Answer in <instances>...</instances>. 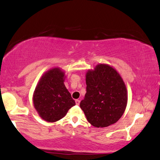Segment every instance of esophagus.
<instances>
[{
    "instance_id": "esophagus-1",
    "label": "esophagus",
    "mask_w": 160,
    "mask_h": 160,
    "mask_svg": "<svg viewBox=\"0 0 160 160\" xmlns=\"http://www.w3.org/2000/svg\"><path fill=\"white\" fill-rule=\"evenodd\" d=\"M75 102H76V104H77V105H79V104H80V100L76 99V100H75Z\"/></svg>"
}]
</instances>
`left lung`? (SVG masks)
Instances as JSON below:
<instances>
[{
	"label": "left lung",
	"instance_id": "8db88e82",
	"mask_svg": "<svg viewBox=\"0 0 160 160\" xmlns=\"http://www.w3.org/2000/svg\"><path fill=\"white\" fill-rule=\"evenodd\" d=\"M87 93L80 103L87 121L98 128L114 124L124 114L127 90L122 78L112 66L100 63L86 73Z\"/></svg>",
	"mask_w": 160,
	"mask_h": 160
}]
</instances>
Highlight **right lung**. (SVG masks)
<instances>
[{
	"label": "right lung",
	"mask_w": 160,
	"mask_h": 160,
	"mask_svg": "<svg viewBox=\"0 0 160 160\" xmlns=\"http://www.w3.org/2000/svg\"><path fill=\"white\" fill-rule=\"evenodd\" d=\"M65 73L56 67L41 77L33 96L34 107L43 120L58 121L73 107L75 101L64 85Z\"/></svg>",
	"instance_id": "1"
}]
</instances>
